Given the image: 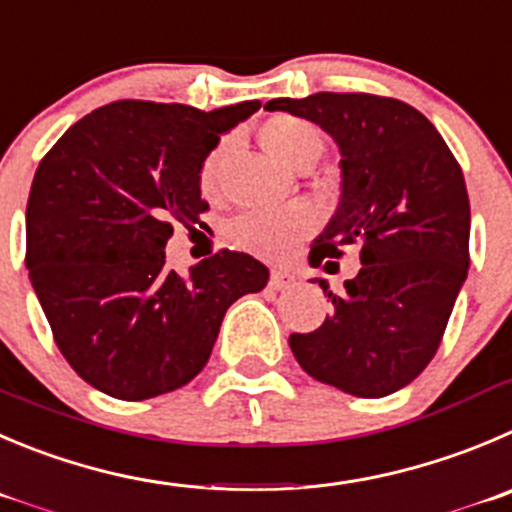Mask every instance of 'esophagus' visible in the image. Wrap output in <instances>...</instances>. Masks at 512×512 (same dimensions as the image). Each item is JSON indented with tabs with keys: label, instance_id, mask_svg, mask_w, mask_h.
<instances>
[{
	"label": "esophagus",
	"instance_id": "34e87169",
	"mask_svg": "<svg viewBox=\"0 0 512 512\" xmlns=\"http://www.w3.org/2000/svg\"><path fill=\"white\" fill-rule=\"evenodd\" d=\"M294 284V276L291 274H286V271H271V276H269V286L271 289H276V291H284V289H289V286Z\"/></svg>",
	"mask_w": 512,
	"mask_h": 512
}]
</instances>
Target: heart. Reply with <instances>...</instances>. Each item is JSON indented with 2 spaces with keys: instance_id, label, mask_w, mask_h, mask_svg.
I'll list each match as a JSON object with an SVG mask.
<instances>
[{
  "instance_id": "b5f03b06",
  "label": "heart",
  "mask_w": 512,
  "mask_h": 512,
  "mask_svg": "<svg viewBox=\"0 0 512 512\" xmlns=\"http://www.w3.org/2000/svg\"><path fill=\"white\" fill-rule=\"evenodd\" d=\"M259 140L266 153L284 163L286 168L299 170L304 165H314L324 150V138L314 123L296 115H271L259 128ZM223 150L226 145H216L203 158L198 168V188L203 196H213L218 188ZM314 228V216L306 208H286L276 213H243L228 228V236L238 248L266 259H279Z\"/></svg>"
}]
</instances>
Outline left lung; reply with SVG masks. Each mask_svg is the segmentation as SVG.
<instances>
[{
  "label": "left lung",
  "instance_id": "obj_1",
  "mask_svg": "<svg viewBox=\"0 0 512 512\" xmlns=\"http://www.w3.org/2000/svg\"><path fill=\"white\" fill-rule=\"evenodd\" d=\"M264 107L311 120L342 153V198L311 243V266L347 248L362 261L342 294L319 281L334 311L314 332L291 334V352L319 382L387 397L432 362L467 276L470 198L460 163L435 125L394 97L316 92Z\"/></svg>",
  "mask_w": 512,
  "mask_h": 512
}]
</instances>
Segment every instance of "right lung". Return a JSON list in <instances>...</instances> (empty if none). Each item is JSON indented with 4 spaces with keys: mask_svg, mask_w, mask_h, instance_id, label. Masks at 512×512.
<instances>
[{
    "mask_svg": "<svg viewBox=\"0 0 512 512\" xmlns=\"http://www.w3.org/2000/svg\"><path fill=\"white\" fill-rule=\"evenodd\" d=\"M259 107L110 102L37 165L24 264L62 357L100 392L140 402L188 384L228 306L269 281L264 264L231 248L180 279L163 251L175 223L193 228L208 211L203 158Z\"/></svg>",
    "mask_w": 512,
    "mask_h": 512,
    "instance_id": "add662e5",
    "label": "right lung"
}]
</instances>
